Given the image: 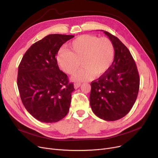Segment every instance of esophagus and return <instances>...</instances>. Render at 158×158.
Segmentation results:
<instances>
[{"mask_svg":"<svg viewBox=\"0 0 158 158\" xmlns=\"http://www.w3.org/2000/svg\"><path fill=\"white\" fill-rule=\"evenodd\" d=\"M80 85H81V83H80V82H76L74 83V87H75V89H76L79 88L80 87Z\"/></svg>","mask_w":158,"mask_h":158,"instance_id":"1","label":"esophagus"}]
</instances>
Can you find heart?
Listing matches in <instances>:
<instances>
[{"label": "heart", "mask_w": 158, "mask_h": 158, "mask_svg": "<svg viewBox=\"0 0 158 158\" xmlns=\"http://www.w3.org/2000/svg\"><path fill=\"white\" fill-rule=\"evenodd\" d=\"M69 50L61 48L57 55L60 68L72 75L79 68L80 62L83 68L73 77L74 81H85L104 75L109 70L114 59V46L107 38L82 35L69 44Z\"/></svg>", "instance_id": "heart-1"}]
</instances>
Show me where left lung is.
I'll use <instances>...</instances> for the list:
<instances>
[{
	"instance_id": "1",
	"label": "left lung",
	"mask_w": 158,
	"mask_h": 158,
	"mask_svg": "<svg viewBox=\"0 0 158 158\" xmlns=\"http://www.w3.org/2000/svg\"><path fill=\"white\" fill-rule=\"evenodd\" d=\"M103 32L114 46V59L104 75L90 83V105L99 118L114 121L131 110L138 96L140 78L136 63L126 46L110 33Z\"/></svg>"
}]
</instances>
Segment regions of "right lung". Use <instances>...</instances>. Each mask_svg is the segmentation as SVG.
I'll use <instances>...</instances> for the list:
<instances>
[{
	"mask_svg": "<svg viewBox=\"0 0 158 158\" xmlns=\"http://www.w3.org/2000/svg\"><path fill=\"white\" fill-rule=\"evenodd\" d=\"M74 36L46 35L27 50L18 66L17 85L23 105L42 123L58 122L69 112L75 89L59 69L56 56L61 46Z\"/></svg>",
	"mask_w": 158,
	"mask_h": 158,
	"instance_id": "right-lung-1",
	"label": "right lung"
}]
</instances>
